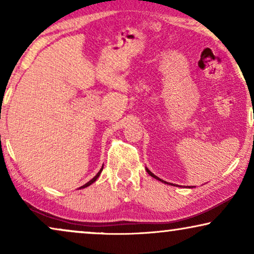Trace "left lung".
Masks as SVG:
<instances>
[{
    "instance_id": "left-lung-1",
    "label": "left lung",
    "mask_w": 254,
    "mask_h": 254,
    "mask_svg": "<svg viewBox=\"0 0 254 254\" xmlns=\"http://www.w3.org/2000/svg\"><path fill=\"white\" fill-rule=\"evenodd\" d=\"M145 170H147V172L149 173V175H150V176L152 177V178H155V179H157V180H159V182H162V183H164V184H166V182H164V180H163V179H161V178H158V177H157V176H155V175H154V173H152V172L150 171V170H149L148 168H145Z\"/></svg>"
}]
</instances>
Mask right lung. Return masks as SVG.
Returning <instances> with one entry per match:
<instances>
[{"label":"right lung","instance_id":"right-lung-1","mask_svg":"<svg viewBox=\"0 0 254 254\" xmlns=\"http://www.w3.org/2000/svg\"><path fill=\"white\" fill-rule=\"evenodd\" d=\"M102 171H103V166H102V169H100V170H99V171H98V172H97V175H96L95 177H93V178H92V179H90L88 183H86V184H84V185H83V186H81V187H79V189H85V187H88V186H90V185H91V184H92V183H95V182H96V180H97V179H98V177H99V175H100V172H102Z\"/></svg>","mask_w":254,"mask_h":254}]
</instances>
